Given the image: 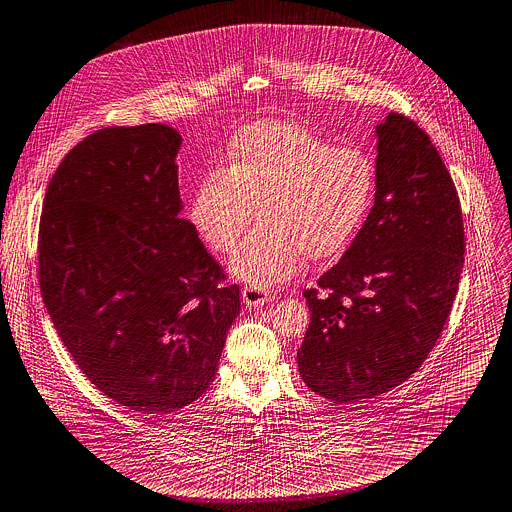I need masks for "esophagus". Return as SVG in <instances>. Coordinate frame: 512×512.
Listing matches in <instances>:
<instances>
[{
    "label": "esophagus",
    "mask_w": 512,
    "mask_h": 512,
    "mask_svg": "<svg viewBox=\"0 0 512 512\" xmlns=\"http://www.w3.org/2000/svg\"><path fill=\"white\" fill-rule=\"evenodd\" d=\"M241 298H243V304H245V306H249V308L263 306V304H267V302H271V300H273V296H271L267 290L253 288V286L245 288V290L241 292Z\"/></svg>",
    "instance_id": "esophagus-1"
}]
</instances>
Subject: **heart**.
Returning <instances> with one entry per match:
<instances>
[{"label":"heart","mask_w":512,"mask_h":512,"mask_svg":"<svg viewBox=\"0 0 512 512\" xmlns=\"http://www.w3.org/2000/svg\"><path fill=\"white\" fill-rule=\"evenodd\" d=\"M374 183V165L361 151L333 147L292 122H259L235 138L226 169L204 175L190 216L208 247L230 253L257 206L261 222L228 267L253 288H271L294 277L306 257L345 251Z\"/></svg>","instance_id":"heart-1"}]
</instances>
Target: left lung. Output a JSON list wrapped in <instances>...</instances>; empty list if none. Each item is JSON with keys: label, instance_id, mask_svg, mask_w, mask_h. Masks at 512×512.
<instances>
[{"label": "left lung", "instance_id": "obj_1", "mask_svg": "<svg viewBox=\"0 0 512 512\" xmlns=\"http://www.w3.org/2000/svg\"><path fill=\"white\" fill-rule=\"evenodd\" d=\"M376 136L374 206L318 290L304 292L300 376L339 404L400 386L427 359L466 251L455 185L429 134L390 112Z\"/></svg>", "mask_w": 512, "mask_h": 512}]
</instances>
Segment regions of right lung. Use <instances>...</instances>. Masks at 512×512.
Returning a JSON list of instances; mask_svg holds the SVG:
<instances>
[{"label":"right lung","instance_id":"add662e5","mask_svg":"<svg viewBox=\"0 0 512 512\" xmlns=\"http://www.w3.org/2000/svg\"><path fill=\"white\" fill-rule=\"evenodd\" d=\"M181 134L112 126L73 147L46 190L40 294L55 329L100 392L138 414L198 400L241 310L181 218Z\"/></svg>","mask_w":512,"mask_h":512}]
</instances>
